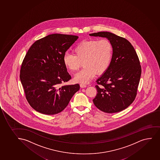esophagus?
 I'll use <instances>...</instances> for the list:
<instances>
[{
    "label": "esophagus",
    "mask_w": 160,
    "mask_h": 160,
    "mask_svg": "<svg viewBox=\"0 0 160 160\" xmlns=\"http://www.w3.org/2000/svg\"><path fill=\"white\" fill-rule=\"evenodd\" d=\"M80 87L82 88H84L87 87V85L83 84V83H81V84H80Z\"/></svg>",
    "instance_id": "34e87169"
}]
</instances>
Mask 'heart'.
I'll return each mask as SVG.
<instances>
[{
    "instance_id": "1",
    "label": "heart",
    "mask_w": 160,
    "mask_h": 160,
    "mask_svg": "<svg viewBox=\"0 0 160 160\" xmlns=\"http://www.w3.org/2000/svg\"><path fill=\"white\" fill-rule=\"evenodd\" d=\"M73 54H66L63 64L68 70H78L83 62L84 68L76 73L74 80L88 83L96 73H102L108 68L112 55V46L107 39L83 41L73 49Z\"/></svg>"
}]
</instances>
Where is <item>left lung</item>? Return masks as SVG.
I'll return each mask as SVG.
<instances>
[{
	"label": "left lung",
	"instance_id": "8db88e82",
	"mask_svg": "<svg viewBox=\"0 0 160 160\" xmlns=\"http://www.w3.org/2000/svg\"><path fill=\"white\" fill-rule=\"evenodd\" d=\"M103 37L112 45V55L108 68L97 79V94L93 100L98 108L107 113L125 109L137 95L142 68L134 48L123 37L109 32L91 33Z\"/></svg>",
	"mask_w": 160,
	"mask_h": 160
}]
</instances>
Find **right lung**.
I'll return each mask as SVG.
<instances>
[{
	"instance_id": "1",
	"label": "right lung",
	"mask_w": 160,
	"mask_h": 160,
	"mask_svg": "<svg viewBox=\"0 0 160 160\" xmlns=\"http://www.w3.org/2000/svg\"><path fill=\"white\" fill-rule=\"evenodd\" d=\"M78 38L74 35H48L36 41L26 54L20 77L26 99L38 112L46 115L60 112L79 90L78 84L60 87L71 79L63 59Z\"/></svg>"
}]
</instances>
